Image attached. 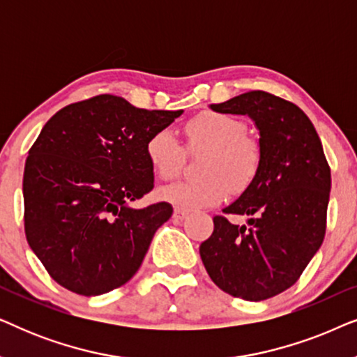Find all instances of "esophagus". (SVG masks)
<instances>
[{
	"mask_svg": "<svg viewBox=\"0 0 357 357\" xmlns=\"http://www.w3.org/2000/svg\"><path fill=\"white\" fill-rule=\"evenodd\" d=\"M187 211H183V209H178V208H175V211H174V219L175 221H182L183 218H187Z\"/></svg>",
	"mask_w": 357,
	"mask_h": 357,
	"instance_id": "obj_1",
	"label": "esophagus"
}]
</instances>
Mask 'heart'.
I'll use <instances>...</instances> for the list:
<instances>
[{
	"instance_id": "obj_1",
	"label": "heart",
	"mask_w": 357,
	"mask_h": 357,
	"mask_svg": "<svg viewBox=\"0 0 357 357\" xmlns=\"http://www.w3.org/2000/svg\"><path fill=\"white\" fill-rule=\"evenodd\" d=\"M183 135L190 153L206 151L198 169L203 177L160 188L164 202L183 211L216 206L231 190L243 192L255 182L261 167V146L247 133L242 119L206 110L183 125ZM185 148L170 130L154 131L146 141V158L153 172L164 180L177 177L187 158Z\"/></svg>"
}]
</instances>
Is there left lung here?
<instances>
[{
    "mask_svg": "<svg viewBox=\"0 0 357 357\" xmlns=\"http://www.w3.org/2000/svg\"><path fill=\"white\" fill-rule=\"evenodd\" d=\"M211 109L253 119L263 159L255 182L222 209L250 216V227L214 216L199 255L219 289L243 301L270 299L296 284L324 242L330 165L309 116L289 100L248 91Z\"/></svg>",
    "mask_w": 357,
    "mask_h": 357,
    "instance_id": "8db88e82",
    "label": "left lung"
}]
</instances>
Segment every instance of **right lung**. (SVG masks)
I'll return each mask as SVG.
<instances>
[{
  "label": "right lung",
  "instance_id": "1",
  "mask_svg": "<svg viewBox=\"0 0 357 357\" xmlns=\"http://www.w3.org/2000/svg\"><path fill=\"white\" fill-rule=\"evenodd\" d=\"M182 112L138 109L100 94L63 107L47 121L24 169V231L58 284L100 296L139 270L174 209L128 203L154 188L146 141Z\"/></svg>",
  "mask_w": 357,
  "mask_h": 357
}]
</instances>
